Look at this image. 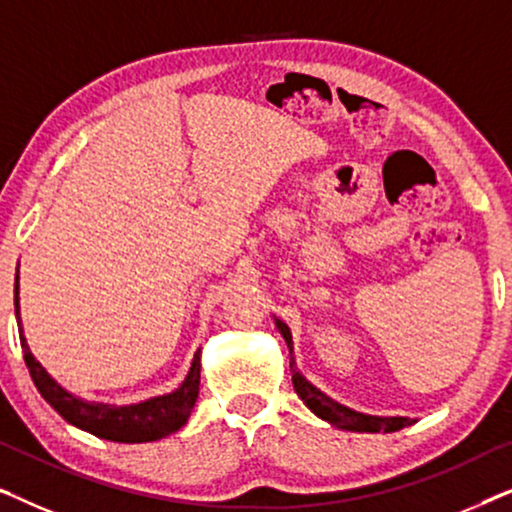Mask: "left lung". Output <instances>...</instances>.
Returning a JSON list of instances; mask_svg holds the SVG:
<instances>
[{
  "label": "left lung",
  "instance_id": "left-lung-1",
  "mask_svg": "<svg viewBox=\"0 0 512 512\" xmlns=\"http://www.w3.org/2000/svg\"><path fill=\"white\" fill-rule=\"evenodd\" d=\"M275 326L279 328V333L284 335L286 345H289V352L293 354V340H291V331L284 321L275 319ZM293 366V361H291ZM293 389L300 396L307 408H310L314 415L324 419V422L338 426V429L345 431H359V433H391L403 429V426H410L412 419L408 417H375V415H363V412H356L347 405H340L333 398H328L324 391H319L314 384L305 380L298 370H293Z\"/></svg>",
  "mask_w": 512,
  "mask_h": 512
}]
</instances>
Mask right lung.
I'll return each mask as SVG.
<instances>
[{
  "label": "right lung",
  "instance_id": "right-lung-1",
  "mask_svg": "<svg viewBox=\"0 0 512 512\" xmlns=\"http://www.w3.org/2000/svg\"><path fill=\"white\" fill-rule=\"evenodd\" d=\"M16 319H18V333H20V347H23L25 366L30 370L34 387L44 396V401L65 419V422L74 424L76 429H83L93 433L97 438L114 440V443H151V440H160L170 433L179 431L181 426L188 422L191 410L195 405L200 391V352L193 356L191 370H188L186 380L181 382L179 389L172 394L149 398V401L135 403V405H107V403H90L83 398L69 394L62 389L51 375L46 373L44 366L34 359L27 340L23 335V324H20V305H18V275H16Z\"/></svg>",
  "mask_w": 512,
  "mask_h": 512
}]
</instances>
